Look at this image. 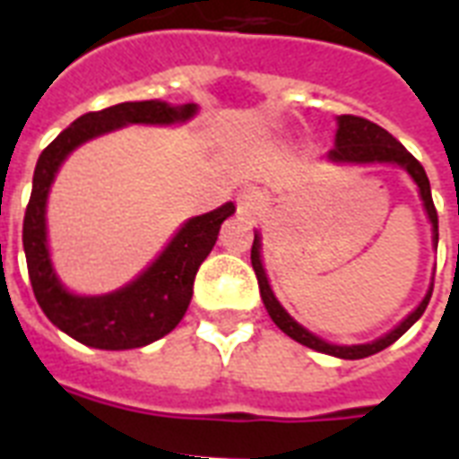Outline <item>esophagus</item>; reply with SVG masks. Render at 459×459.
Listing matches in <instances>:
<instances>
[{
    "mask_svg": "<svg viewBox=\"0 0 459 459\" xmlns=\"http://www.w3.org/2000/svg\"><path fill=\"white\" fill-rule=\"evenodd\" d=\"M262 193H259L257 187H243L236 197V204H238V212L243 216H252L257 214L259 207H262Z\"/></svg>",
    "mask_w": 459,
    "mask_h": 459,
    "instance_id": "obj_1",
    "label": "esophagus"
}]
</instances>
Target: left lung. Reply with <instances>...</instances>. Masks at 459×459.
I'll list each match as a JSON object with an SVG mask.
<instances>
[{
	"label": "left lung",
	"instance_id": "1",
	"mask_svg": "<svg viewBox=\"0 0 459 459\" xmlns=\"http://www.w3.org/2000/svg\"><path fill=\"white\" fill-rule=\"evenodd\" d=\"M328 159L331 161H350V164H374V161H391V164L405 166L407 173L412 176L414 183L420 186L421 200H424V207H427V214L431 219V226H434V243L438 245V214H436L434 200H431V186H429L427 171L424 166L407 152L405 147L400 145L398 140L393 138L391 133L377 126L369 118L352 117V114H342L338 117V133H335V145L333 150H328ZM252 269L257 273L259 293H262V300H264L266 312L273 319V324L283 331L286 335H290L293 341L302 342L307 348L316 350V352H326V355L342 357V359H362V357L377 355L384 348L393 345L398 341L400 335L405 333L407 328L412 326L414 321L420 319L424 309H427L429 300H431V293H434V286L429 288L427 298L421 300V305L414 309L410 316H407L398 328H393L391 333L378 338L374 342H367V345H328L326 341H321L314 333H309L307 328H302L298 321L290 316V314L279 305V300L273 298L272 288H269V281H266V273L262 269V262H259V236H255V243H252Z\"/></svg>",
	"mask_w": 459,
	"mask_h": 459
}]
</instances>
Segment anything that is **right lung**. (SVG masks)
Masks as SVG:
<instances>
[{"label":"right lung","mask_w":459,"mask_h":459,"mask_svg":"<svg viewBox=\"0 0 459 459\" xmlns=\"http://www.w3.org/2000/svg\"><path fill=\"white\" fill-rule=\"evenodd\" d=\"M195 111V104L171 107L157 100L124 102L109 109L90 111L75 118L39 154L32 176L30 202L25 207L23 219L28 276L35 300L47 314V319L82 345L100 350H131L150 345L171 333L190 305L197 269L214 247L221 223L236 212V207L233 202H226L209 214L190 219L159 255L157 262L131 286L109 295L78 298L61 286L47 252L45 204L54 173L66 154L85 140L126 124H176L190 118Z\"/></svg>","instance_id":"1"}]
</instances>
